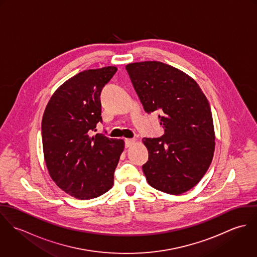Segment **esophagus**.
Here are the masks:
<instances>
[{"mask_svg":"<svg viewBox=\"0 0 257 257\" xmlns=\"http://www.w3.org/2000/svg\"><path fill=\"white\" fill-rule=\"evenodd\" d=\"M135 142H136V140H134V139H124V146L125 147H130L135 144Z\"/></svg>","mask_w":257,"mask_h":257,"instance_id":"1","label":"esophagus"}]
</instances>
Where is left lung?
Segmentation results:
<instances>
[{"mask_svg": "<svg viewBox=\"0 0 257 257\" xmlns=\"http://www.w3.org/2000/svg\"><path fill=\"white\" fill-rule=\"evenodd\" d=\"M147 113L159 111L164 135L143 140L148 160L143 165L148 184L180 195L199 183L215 151L210 104L199 85L181 70L159 61L125 66Z\"/></svg>", "mask_w": 257, "mask_h": 257, "instance_id": "obj_1", "label": "left lung"}]
</instances>
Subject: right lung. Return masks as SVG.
I'll return each instance as SVG.
<instances>
[{"label":"right lung","mask_w":257,"mask_h":257,"mask_svg":"<svg viewBox=\"0 0 257 257\" xmlns=\"http://www.w3.org/2000/svg\"><path fill=\"white\" fill-rule=\"evenodd\" d=\"M116 70L108 66L75 75L55 91L42 116V147L49 174L60 189L80 200L110 190L124 147L122 140L92 136L102 122L101 91Z\"/></svg>","instance_id":"1"}]
</instances>
